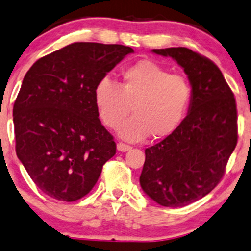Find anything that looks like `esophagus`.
I'll return each instance as SVG.
<instances>
[{
	"label": "esophagus",
	"mask_w": 251,
	"mask_h": 251,
	"mask_svg": "<svg viewBox=\"0 0 251 251\" xmlns=\"http://www.w3.org/2000/svg\"><path fill=\"white\" fill-rule=\"evenodd\" d=\"M117 150L119 152H127V151L131 150V146L127 144H124V143H118L117 144Z\"/></svg>",
	"instance_id": "1"
}]
</instances>
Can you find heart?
Wrapping results in <instances>:
<instances>
[{"mask_svg": "<svg viewBox=\"0 0 251 251\" xmlns=\"http://www.w3.org/2000/svg\"><path fill=\"white\" fill-rule=\"evenodd\" d=\"M192 97V85L185 76L171 74L149 59L123 70L119 85L102 78L93 91L97 112L108 128L119 127L132 107L134 116L119 129L120 137L131 141L150 134L154 139L173 134L188 113Z\"/></svg>", "mask_w": 251, "mask_h": 251, "instance_id": "1", "label": "heart"}]
</instances>
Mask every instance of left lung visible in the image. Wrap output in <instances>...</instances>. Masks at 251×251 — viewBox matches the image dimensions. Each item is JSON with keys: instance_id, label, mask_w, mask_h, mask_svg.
Listing matches in <instances>:
<instances>
[{"instance_id": "8db88e82", "label": "left lung", "mask_w": 251, "mask_h": 251, "mask_svg": "<svg viewBox=\"0 0 251 251\" xmlns=\"http://www.w3.org/2000/svg\"><path fill=\"white\" fill-rule=\"evenodd\" d=\"M152 51L183 69L193 97L180 127L145 150L139 180L160 206L185 207L209 194L225 174L237 144L236 101L221 70L207 57L187 48Z\"/></svg>"}]
</instances>
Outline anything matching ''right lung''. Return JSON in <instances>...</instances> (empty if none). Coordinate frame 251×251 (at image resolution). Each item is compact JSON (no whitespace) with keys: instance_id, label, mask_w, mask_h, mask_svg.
<instances>
[{"instance_id":"add662e5","label":"right lung","mask_w":251,"mask_h":251,"mask_svg":"<svg viewBox=\"0 0 251 251\" xmlns=\"http://www.w3.org/2000/svg\"><path fill=\"white\" fill-rule=\"evenodd\" d=\"M132 52L120 44L77 42L39 58L24 76L13 110L16 154L44 194L79 200L116 154L93 91Z\"/></svg>"}]
</instances>
